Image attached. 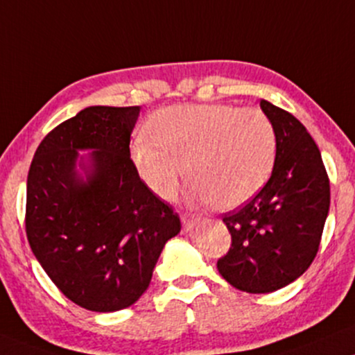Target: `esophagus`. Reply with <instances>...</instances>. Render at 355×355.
Wrapping results in <instances>:
<instances>
[{"mask_svg":"<svg viewBox=\"0 0 355 355\" xmlns=\"http://www.w3.org/2000/svg\"><path fill=\"white\" fill-rule=\"evenodd\" d=\"M199 220L200 217L196 216V214H184V216H182V227H184V232H189L194 229Z\"/></svg>","mask_w":355,"mask_h":355,"instance_id":"obj_1","label":"esophagus"}]
</instances>
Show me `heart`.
Here are the masks:
<instances>
[{
    "label": "heart",
    "mask_w": 355,
    "mask_h": 355,
    "mask_svg": "<svg viewBox=\"0 0 355 355\" xmlns=\"http://www.w3.org/2000/svg\"><path fill=\"white\" fill-rule=\"evenodd\" d=\"M131 161L157 198H174L182 176L192 194L232 211L263 189L275 168L277 130L265 112L225 103L171 105L153 113Z\"/></svg>",
    "instance_id": "1"
}]
</instances>
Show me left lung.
Here are the masks:
<instances>
[{
  "label": "left lung",
  "instance_id": "obj_1",
  "mask_svg": "<svg viewBox=\"0 0 355 355\" xmlns=\"http://www.w3.org/2000/svg\"><path fill=\"white\" fill-rule=\"evenodd\" d=\"M277 130L278 150L268 182L222 220L232 235L218 273L237 290L271 293L300 278L321 243L331 191L318 144L298 118L261 100Z\"/></svg>",
  "mask_w": 355,
  "mask_h": 355
}]
</instances>
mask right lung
<instances>
[{"mask_svg":"<svg viewBox=\"0 0 355 355\" xmlns=\"http://www.w3.org/2000/svg\"><path fill=\"white\" fill-rule=\"evenodd\" d=\"M138 115L139 107L85 108L46 135L29 168L31 250L62 295L89 311L137 303L164 243L181 230L130 157ZM77 149L94 150L87 182L75 173Z\"/></svg>","mask_w":355,"mask_h":355,"instance_id":"obj_1","label":"right lung"}]
</instances>
